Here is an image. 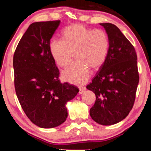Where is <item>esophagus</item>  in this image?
Segmentation results:
<instances>
[{"label": "esophagus", "instance_id": "34e87169", "mask_svg": "<svg viewBox=\"0 0 151 151\" xmlns=\"http://www.w3.org/2000/svg\"><path fill=\"white\" fill-rule=\"evenodd\" d=\"M86 88L84 86H80L79 87V94H82L85 91Z\"/></svg>", "mask_w": 151, "mask_h": 151}]
</instances>
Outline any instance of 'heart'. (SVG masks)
<instances>
[{
	"label": "heart",
	"mask_w": 151,
	"mask_h": 151,
	"mask_svg": "<svg viewBox=\"0 0 151 151\" xmlns=\"http://www.w3.org/2000/svg\"><path fill=\"white\" fill-rule=\"evenodd\" d=\"M109 50V39L104 31L72 24L62 32V40L52 39L49 51L51 58L61 67H67L71 58L69 51H76V63L64 70L65 81L81 84L89 78V69L97 70L106 60Z\"/></svg>",
	"instance_id": "1"
}]
</instances>
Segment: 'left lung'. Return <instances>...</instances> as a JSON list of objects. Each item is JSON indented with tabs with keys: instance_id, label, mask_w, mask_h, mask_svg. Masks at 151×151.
<instances>
[{
	"instance_id": "obj_1",
	"label": "left lung",
	"mask_w": 151,
	"mask_h": 151,
	"mask_svg": "<svg viewBox=\"0 0 151 151\" xmlns=\"http://www.w3.org/2000/svg\"><path fill=\"white\" fill-rule=\"evenodd\" d=\"M109 39L106 60L86 88L96 95L90 109L91 118L109 126L123 120L133 108L139 83L135 48L119 29L111 23H100Z\"/></svg>"
}]
</instances>
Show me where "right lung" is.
Segmentation results:
<instances>
[{"instance_id": "add662e5", "label": "right lung", "mask_w": 151, "mask_h": 151, "mask_svg": "<svg viewBox=\"0 0 151 151\" xmlns=\"http://www.w3.org/2000/svg\"><path fill=\"white\" fill-rule=\"evenodd\" d=\"M60 20L31 24L14 55V85L22 109L34 124L44 129L58 127L68 116L66 104L79 89L61 83L59 70L49 44Z\"/></svg>"}]
</instances>
